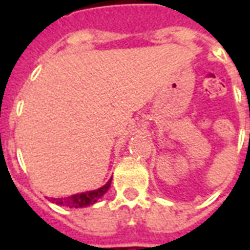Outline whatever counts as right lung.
Returning a JSON list of instances; mask_svg holds the SVG:
<instances>
[{"mask_svg": "<svg viewBox=\"0 0 250 250\" xmlns=\"http://www.w3.org/2000/svg\"><path fill=\"white\" fill-rule=\"evenodd\" d=\"M111 186V179L107 184L104 185L103 188H98V190H92V191H85V193H79L71 197H64V198H52V201L57 205L66 206L71 209H77V208H85L89 205H93L98 202L100 197H103L104 194L107 193V190Z\"/></svg>", "mask_w": 250, "mask_h": 250, "instance_id": "right-lung-1", "label": "right lung"}]
</instances>
